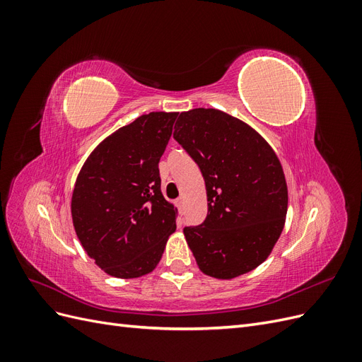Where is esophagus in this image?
Returning a JSON list of instances; mask_svg holds the SVG:
<instances>
[{
    "mask_svg": "<svg viewBox=\"0 0 362 362\" xmlns=\"http://www.w3.org/2000/svg\"><path fill=\"white\" fill-rule=\"evenodd\" d=\"M175 204H177V206L180 208V213H182V204H184V201H182V198H180V199H177V202H175Z\"/></svg>",
    "mask_w": 362,
    "mask_h": 362,
    "instance_id": "esophagus-1",
    "label": "esophagus"
}]
</instances>
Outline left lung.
<instances>
[{
    "label": "left lung",
    "instance_id": "left-lung-1",
    "mask_svg": "<svg viewBox=\"0 0 362 362\" xmlns=\"http://www.w3.org/2000/svg\"><path fill=\"white\" fill-rule=\"evenodd\" d=\"M175 140L198 164L208 214L184 235L208 276L233 279L270 255L288 206L286 175L275 151L257 131L216 108L182 112Z\"/></svg>",
    "mask_w": 362,
    "mask_h": 362
}]
</instances>
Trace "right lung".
Listing matches in <instances>:
<instances>
[{
	"mask_svg": "<svg viewBox=\"0 0 362 362\" xmlns=\"http://www.w3.org/2000/svg\"><path fill=\"white\" fill-rule=\"evenodd\" d=\"M178 113L152 112L104 139L76 177L71 201L76 237L96 266L115 278L152 272L177 229L164 199L158 163Z\"/></svg>",
	"mask_w": 362,
	"mask_h": 362,
	"instance_id": "obj_1",
	"label": "right lung"
}]
</instances>
